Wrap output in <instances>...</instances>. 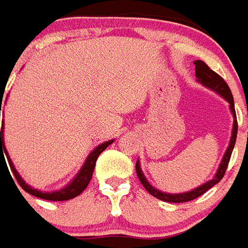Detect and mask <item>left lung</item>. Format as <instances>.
<instances>
[{
    "label": "left lung",
    "instance_id": "1",
    "mask_svg": "<svg viewBox=\"0 0 248 248\" xmlns=\"http://www.w3.org/2000/svg\"><path fill=\"white\" fill-rule=\"evenodd\" d=\"M194 65H196V78H197V81L201 82L202 85H205V87L209 88V89L217 92L219 96L223 97V98L229 102V105H230V111H232V118H234L232 138H230L229 147H227L226 152H225V155H223V159H222L216 176L213 177L212 180H209L208 183L200 185L199 188H196V189L193 190H189V192H185V193L170 194L155 189V188L148 183L147 179L144 177V175H143L142 170H140V166H139V160L137 161L135 170H137V175H138L139 180H140L143 186H144L148 193L152 194L154 197H156V199L161 200V201H166V202H188V201H192V200L197 199L200 196H202L206 190H209L212 186H214L217 183H219V181L222 180L223 175H225V172H226L229 161H230V157H232V150H234V146H235L236 133H238V122H236L235 108H234V98H232L230 88H229V85L226 84V81H225L218 73L212 71L206 64L203 63L202 60H196V62H194Z\"/></svg>",
    "mask_w": 248,
    "mask_h": 248
}]
</instances>
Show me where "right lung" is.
<instances>
[{"instance_id": "right-lung-1", "label": "right lung", "mask_w": 248, "mask_h": 248, "mask_svg": "<svg viewBox=\"0 0 248 248\" xmlns=\"http://www.w3.org/2000/svg\"><path fill=\"white\" fill-rule=\"evenodd\" d=\"M2 97V96H1ZM1 104H2V101H1ZM0 115H1V105H0ZM114 142V140H109V142L105 143H101L100 146H97L93 151L89 154V156L87 157V160L84 163V166L81 167V170H78V173L75 177H73V180L67 185V186H64L63 189L60 190H55V192H40L38 189H34V188H31L30 185H27L25 183V180L22 179L19 173L16 172V167L13 164V161L10 160V157H9V154H7L6 148H5V143H3V122H2V127H1L0 131V157L3 156V154L6 155V159L9 161V166L12 168L13 175L16 176V181H18V184L21 185L22 189L26 190L27 193L32 194V196H35V197H39V199L43 200H48V201H67V200L75 199L76 196H78L80 193H82L85 188L88 186V184L91 183L92 175H93V170H94V167H96V161L97 157L100 156V154L104 150H105L109 144ZM4 150H2V148ZM5 159V157H2ZM7 167V166H6Z\"/></svg>"}]
</instances>
